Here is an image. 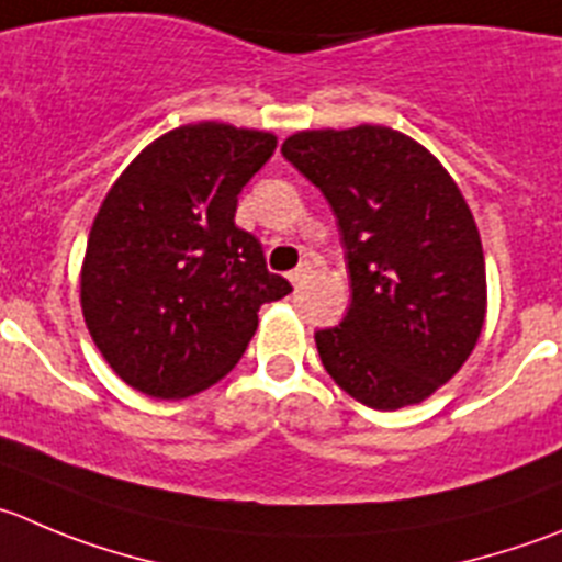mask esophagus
Returning a JSON list of instances; mask_svg holds the SVG:
<instances>
[{"label": "esophagus", "mask_w": 562, "mask_h": 562, "mask_svg": "<svg viewBox=\"0 0 562 562\" xmlns=\"http://www.w3.org/2000/svg\"><path fill=\"white\" fill-rule=\"evenodd\" d=\"M308 276H312V267L301 265V267H297V270L290 272V281H292V284H295V286H301V284H306V278H308Z\"/></svg>", "instance_id": "esophagus-1"}]
</instances>
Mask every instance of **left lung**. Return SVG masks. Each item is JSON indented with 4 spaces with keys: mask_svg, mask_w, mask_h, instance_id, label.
<instances>
[{
    "mask_svg": "<svg viewBox=\"0 0 562 562\" xmlns=\"http://www.w3.org/2000/svg\"><path fill=\"white\" fill-rule=\"evenodd\" d=\"M281 154L319 187L347 248L350 308L314 336L325 372L367 408L422 403L467 364L488 306L461 187L422 143L381 124L295 132Z\"/></svg>",
    "mask_w": 562,
    "mask_h": 562,
    "instance_id": "left-lung-1",
    "label": "left lung"
}]
</instances>
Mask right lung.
<instances>
[{"label":"right lung","mask_w":562,"mask_h":562,"mask_svg":"<svg viewBox=\"0 0 562 562\" xmlns=\"http://www.w3.org/2000/svg\"><path fill=\"white\" fill-rule=\"evenodd\" d=\"M278 137L198 121L148 143L115 179L90 226L79 272L82 317L117 378L184 400L234 370L259 308L290 295L254 234L234 226L237 195Z\"/></svg>","instance_id":"add662e5"}]
</instances>
